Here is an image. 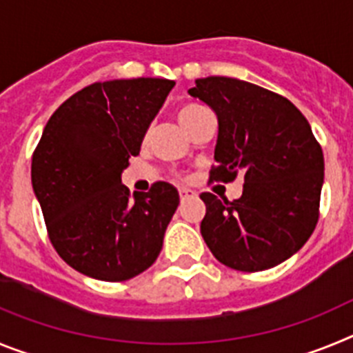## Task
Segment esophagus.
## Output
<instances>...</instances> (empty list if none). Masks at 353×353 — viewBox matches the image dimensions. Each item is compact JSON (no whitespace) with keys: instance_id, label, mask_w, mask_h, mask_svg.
Segmentation results:
<instances>
[{"instance_id":"esophagus-1","label":"esophagus","mask_w":353,"mask_h":353,"mask_svg":"<svg viewBox=\"0 0 353 353\" xmlns=\"http://www.w3.org/2000/svg\"><path fill=\"white\" fill-rule=\"evenodd\" d=\"M179 194H180V199L183 201V199H187V198H194L196 191H192V189H187V187H180Z\"/></svg>"}]
</instances>
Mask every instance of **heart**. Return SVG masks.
<instances>
[{"mask_svg": "<svg viewBox=\"0 0 353 353\" xmlns=\"http://www.w3.org/2000/svg\"><path fill=\"white\" fill-rule=\"evenodd\" d=\"M205 109H207V108H203V105H199V104L183 105V108L179 111L180 123H182V125H185L187 121L191 120V118H194L198 113H201V111H205Z\"/></svg>", "mask_w": 353, "mask_h": 353, "instance_id": "obj_1", "label": "heart"}]
</instances>
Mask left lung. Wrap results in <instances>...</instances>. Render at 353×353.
Returning a JSON list of instances; mask_svg holds the SVG:
<instances>
[{"instance_id":"left-lung-1","label":"left lung","mask_w":353,"mask_h":353,"mask_svg":"<svg viewBox=\"0 0 353 353\" xmlns=\"http://www.w3.org/2000/svg\"><path fill=\"white\" fill-rule=\"evenodd\" d=\"M189 95L203 101L219 123L210 179L244 176L239 199L201 194L203 240L230 269H272L293 256L316 226L322 148L288 99L256 84L210 76L196 79Z\"/></svg>"}]
</instances>
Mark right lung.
<instances>
[{
  "label": "right lung",
  "mask_w": 353,
  "mask_h": 353,
  "mask_svg": "<svg viewBox=\"0 0 353 353\" xmlns=\"http://www.w3.org/2000/svg\"><path fill=\"white\" fill-rule=\"evenodd\" d=\"M173 86L159 77L90 84L43 127L31 161L33 192L51 244L84 276L127 281L157 260L179 191L157 182L130 198L121 173Z\"/></svg>",
  "instance_id": "obj_1"
}]
</instances>
